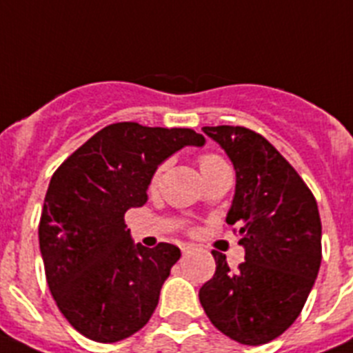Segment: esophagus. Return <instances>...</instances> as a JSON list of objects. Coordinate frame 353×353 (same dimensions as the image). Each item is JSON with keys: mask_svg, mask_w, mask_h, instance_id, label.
I'll use <instances>...</instances> for the list:
<instances>
[{"mask_svg": "<svg viewBox=\"0 0 353 353\" xmlns=\"http://www.w3.org/2000/svg\"><path fill=\"white\" fill-rule=\"evenodd\" d=\"M194 248H196V247H194V245H183V247H182L183 255H185V254H190V252H192Z\"/></svg>", "mask_w": 353, "mask_h": 353, "instance_id": "obj_1", "label": "esophagus"}]
</instances>
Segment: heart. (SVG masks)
<instances>
[{
    "label": "heart",
    "instance_id": "heart-1",
    "mask_svg": "<svg viewBox=\"0 0 353 353\" xmlns=\"http://www.w3.org/2000/svg\"><path fill=\"white\" fill-rule=\"evenodd\" d=\"M219 164H224V161H222L221 157L215 154H205L199 157V168H201V171L210 170V168H215V166H219ZM163 168L164 166L157 168V171H155V174H154V180L159 179V174H161V171H163Z\"/></svg>",
    "mask_w": 353,
    "mask_h": 353
}]
</instances>
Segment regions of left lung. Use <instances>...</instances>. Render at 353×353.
<instances>
[{
    "label": "left lung",
    "instance_id": "8db88e82",
    "mask_svg": "<svg viewBox=\"0 0 353 353\" xmlns=\"http://www.w3.org/2000/svg\"><path fill=\"white\" fill-rule=\"evenodd\" d=\"M236 171L225 222L240 228L245 263L232 271L213 250L216 270L199 289L203 310L241 345H264L299 316L322 261V224L312 190L270 141L240 125L203 128Z\"/></svg>",
    "mask_w": 353,
    "mask_h": 353
}]
</instances>
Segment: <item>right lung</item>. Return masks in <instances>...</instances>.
I'll use <instances>...</instances> for the list:
<instances>
[{
	"label": "right lung",
	"instance_id": "obj_1",
	"mask_svg": "<svg viewBox=\"0 0 353 353\" xmlns=\"http://www.w3.org/2000/svg\"><path fill=\"white\" fill-rule=\"evenodd\" d=\"M189 145L203 147L205 137L117 122L52 174L38 225L45 276L57 308L85 338L115 343L154 313L180 248L134 243L124 215L147 203L157 166Z\"/></svg>",
	"mask_w": 353,
	"mask_h": 353
}]
</instances>
